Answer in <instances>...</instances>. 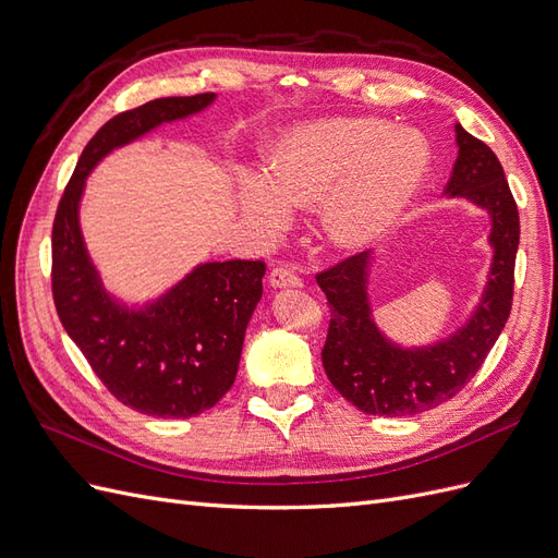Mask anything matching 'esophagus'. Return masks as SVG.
I'll return each mask as SVG.
<instances>
[{
    "label": "esophagus",
    "instance_id": "1",
    "mask_svg": "<svg viewBox=\"0 0 558 558\" xmlns=\"http://www.w3.org/2000/svg\"><path fill=\"white\" fill-rule=\"evenodd\" d=\"M269 286H272V289H298V286H302V279L291 267L277 265L272 272H269Z\"/></svg>",
    "mask_w": 558,
    "mask_h": 558
}]
</instances>
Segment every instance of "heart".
Listing matches in <instances>:
<instances>
[{"instance_id": "b5f03b06", "label": "heart", "mask_w": 558, "mask_h": 558, "mask_svg": "<svg viewBox=\"0 0 558 558\" xmlns=\"http://www.w3.org/2000/svg\"><path fill=\"white\" fill-rule=\"evenodd\" d=\"M430 170V148L379 118H328L286 132L267 179L240 183L244 214L263 232L289 223V209L320 205L326 240L347 251L375 244L410 207Z\"/></svg>"}]
</instances>
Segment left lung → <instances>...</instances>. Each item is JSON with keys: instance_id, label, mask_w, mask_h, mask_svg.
<instances>
[{"instance_id": "left-lung-1", "label": "left lung", "mask_w": 558, "mask_h": 558, "mask_svg": "<svg viewBox=\"0 0 558 558\" xmlns=\"http://www.w3.org/2000/svg\"><path fill=\"white\" fill-rule=\"evenodd\" d=\"M459 158L445 193L465 197L492 216L494 263L477 310L447 340L402 349L388 342L367 300V253H356L316 275L328 298L330 326L320 361L330 384L365 414L410 416L453 398L477 375L512 310L519 211L496 154L456 125Z\"/></svg>"}]
</instances>
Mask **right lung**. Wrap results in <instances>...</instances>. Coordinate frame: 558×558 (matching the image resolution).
Instances as JSON below:
<instances>
[{
    "label": "right lung",
    "instance_id": "1",
    "mask_svg": "<svg viewBox=\"0 0 558 558\" xmlns=\"http://www.w3.org/2000/svg\"><path fill=\"white\" fill-rule=\"evenodd\" d=\"M214 93L160 97L113 116L83 148L53 221L56 310L66 335L109 393L148 416L189 418L211 410L234 381L248 318L263 295V260L197 265L144 310L105 291L78 228V202L93 167L162 123L207 109Z\"/></svg>",
    "mask_w": 558,
    "mask_h": 558
}]
</instances>
